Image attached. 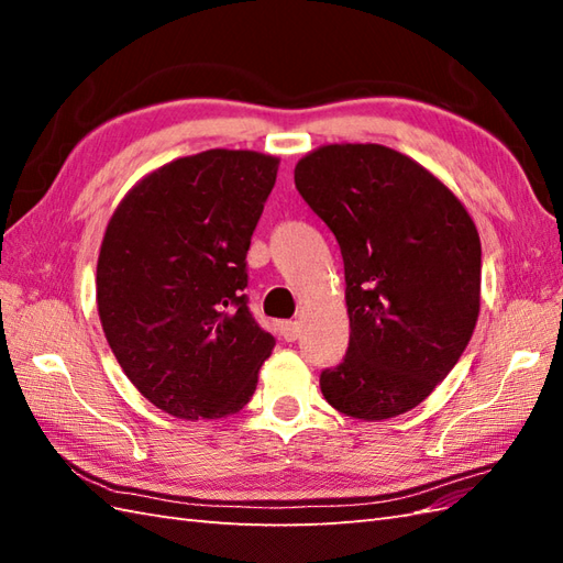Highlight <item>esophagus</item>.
I'll return each instance as SVG.
<instances>
[{"label":"esophagus","instance_id":"1","mask_svg":"<svg viewBox=\"0 0 563 563\" xmlns=\"http://www.w3.org/2000/svg\"><path fill=\"white\" fill-rule=\"evenodd\" d=\"M300 331H302L300 321H283V324H280V333H283L285 341H297V339H300Z\"/></svg>","mask_w":563,"mask_h":563}]
</instances>
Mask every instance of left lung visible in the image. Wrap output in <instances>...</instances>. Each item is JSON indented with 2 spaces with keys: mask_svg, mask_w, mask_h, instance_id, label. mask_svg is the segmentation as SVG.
<instances>
[{
  "mask_svg": "<svg viewBox=\"0 0 563 563\" xmlns=\"http://www.w3.org/2000/svg\"><path fill=\"white\" fill-rule=\"evenodd\" d=\"M295 188L336 236L351 341L321 369L345 416L411 411L470 343L482 292V244L452 190L382 145H327L295 166Z\"/></svg>",
  "mask_w": 563,
  "mask_h": 563,
  "instance_id": "obj_1",
  "label": "left lung"
}]
</instances>
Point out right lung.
I'll return each instance as SVG.
<instances>
[{
	"label": "right lung",
	"mask_w": 563,
	"mask_h": 563,
	"mask_svg": "<svg viewBox=\"0 0 563 563\" xmlns=\"http://www.w3.org/2000/svg\"><path fill=\"white\" fill-rule=\"evenodd\" d=\"M275 176L268 154L200 152L142 178L106 227L97 266L106 341L142 397L176 418L242 409L273 351L244 288Z\"/></svg>",
	"instance_id": "add662e5"
}]
</instances>
